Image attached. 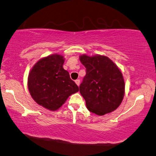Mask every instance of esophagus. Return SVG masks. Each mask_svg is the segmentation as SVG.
<instances>
[{
  "label": "esophagus",
  "instance_id": "obj_1",
  "mask_svg": "<svg viewBox=\"0 0 156 156\" xmlns=\"http://www.w3.org/2000/svg\"><path fill=\"white\" fill-rule=\"evenodd\" d=\"M75 83H76V85H77V86H80V80H75Z\"/></svg>",
  "mask_w": 156,
  "mask_h": 156
}]
</instances>
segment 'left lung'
<instances>
[{
	"mask_svg": "<svg viewBox=\"0 0 156 156\" xmlns=\"http://www.w3.org/2000/svg\"><path fill=\"white\" fill-rule=\"evenodd\" d=\"M80 59L86 71L80 92L88 110L99 116L115 110L125 94L123 76L118 66L108 57L99 55H82Z\"/></svg>",
	"mask_w": 156,
	"mask_h": 156,
	"instance_id": "8db88e82",
	"label": "left lung"
}]
</instances>
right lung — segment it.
I'll return each instance as SVG.
<instances>
[{
  "instance_id": "1",
  "label": "right lung",
  "mask_w": 156,
  "mask_h": 156,
  "mask_svg": "<svg viewBox=\"0 0 156 156\" xmlns=\"http://www.w3.org/2000/svg\"><path fill=\"white\" fill-rule=\"evenodd\" d=\"M64 57L58 54L44 57L32 68L28 76V88L37 104L55 111L70 95L79 91L69 73L63 68Z\"/></svg>"
}]
</instances>
